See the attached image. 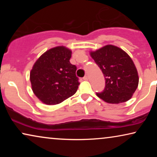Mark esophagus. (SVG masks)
Here are the masks:
<instances>
[{"mask_svg":"<svg viewBox=\"0 0 157 157\" xmlns=\"http://www.w3.org/2000/svg\"><path fill=\"white\" fill-rule=\"evenodd\" d=\"M83 80H85V81H87L88 79H89V77H88L87 76H85L83 78Z\"/></svg>","mask_w":157,"mask_h":157,"instance_id":"34e87169","label":"esophagus"}]
</instances>
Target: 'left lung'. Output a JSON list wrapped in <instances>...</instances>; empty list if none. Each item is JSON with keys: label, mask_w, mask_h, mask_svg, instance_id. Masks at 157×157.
Listing matches in <instances>:
<instances>
[{"label": "left lung", "mask_w": 157, "mask_h": 157, "mask_svg": "<svg viewBox=\"0 0 157 157\" xmlns=\"http://www.w3.org/2000/svg\"><path fill=\"white\" fill-rule=\"evenodd\" d=\"M90 55L102 71L106 86L96 93L98 97L109 104L126 102L132 97L139 84L136 68L125 51L113 45H106Z\"/></svg>", "instance_id": "obj_1"}]
</instances>
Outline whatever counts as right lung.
I'll list each match as a JSON object with an SVG mask.
<instances>
[{"label":"right lung","mask_w":157,"mask_h":157,"mask_svg":"<svg viewBox=\"0 0 157 157\" xmlns=\"http://www.w3.org/2000/svg\"><path fill=\"white\" fill-rule=\"evenodd\" d=\"M71 51L61 46L52 48L40 56L30 72V81L34 94L47 105L63 102L77 91L76 66L69 60Z\"/></svg>","instance_id":"right-lung-1"}]
</instances>
